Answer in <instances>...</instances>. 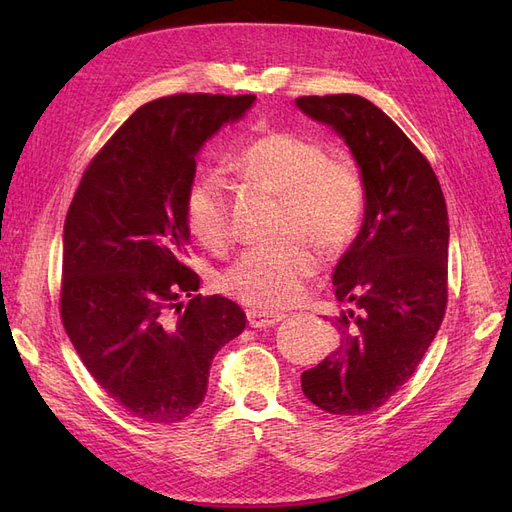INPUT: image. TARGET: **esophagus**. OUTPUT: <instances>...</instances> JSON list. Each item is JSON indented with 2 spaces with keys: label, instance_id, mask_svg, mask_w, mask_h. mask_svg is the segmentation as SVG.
<instances>
[{
  "label": "esophagus",
  "instance_id": "esophagus-1",
  "mask_svg": "<svg viewBox=\"0 0 512 512\" xmlns=\"http://www.w3.org/2000/svg\"><path fill=\"white\" fill-rule=\"evenodd\" d=\"M280 320H284V314L280 312H265V309H250L247 312V322L254 329H265V327H273Z\"/></svg>",
  "mask_w": 512,
  "mask_h": 512
}]
</instances>
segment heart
<instances>
[{
  "instance_id": "1",
  "label": "heart",
  "mask_w": 512,
  "mask_h": 512,
  "mask_svg": "<svg viewBox=\"0 0 512 512\" xmlns=\"http://www.w3.org/2000/svg\"><path fill=\"white\" fill-rule=\"evenodd\" d=\"M230 168L286 200V232L327 250L344 245L365 209L361 173L346 158H329L318 141L297 132L271 130L256 136L230 160ZM185 222L207 247L230 237V203L224 181L205 173L185 194ZM318 258L303 239L245 250L222 273L220 288L243 303L282 307L297 301Z\"/></svg>"
}]
</instances>
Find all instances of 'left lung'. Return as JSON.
<instances>
[{"label": "left lung", "mask_w": 512, "mask_h": 512, "mask_svg": "<svg viewBox=\"0 0 512 512\" xmlns=\"http://www.w3.org/2000/svg\"><path fill=\"white\" fill-rule=\"evenodd\" d=\"M297 106L327 123L361 168L365 215L333 271L335 350L301 374L303 395L329 414H369L421 363L446 309L448 213L436 173L397 123L354 94L303 96Z\"/></svg>", "instance_id": "8db88e82"}]
</instances>
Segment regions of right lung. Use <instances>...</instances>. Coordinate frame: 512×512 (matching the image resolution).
Listing matches in <instances>:
<instances>
[{
  "mask_svg": "<svg viewBox=\"0 0 512 512\" xmlns=\"http://www.w3.org/2000/svg\"><path fill=\"white\" fill-rule=\"evenodd\" d=\"M254 100L179 94L143 104L70 203L61 320L106 395L145 423H179L203 404L213 356L245 329L235 301L194 294L185 194L200 147Z\"/></svg>",
  "mask_w": 512,
  "mask_h": 512,
  "instance_id": "obj_1",
  "label": "right lung"
}]
</instances>
